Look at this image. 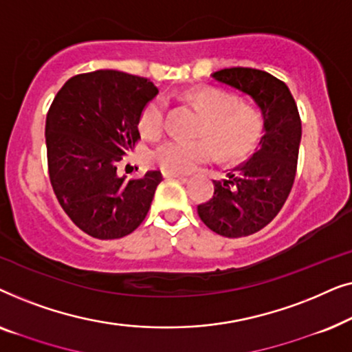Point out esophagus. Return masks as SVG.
I'll use <instances>...</instances> for the list:
<instances>
[{"label":"esophagus","mask_w":352,"mask_h":352,"mask_svg":"<svg viewBox=\"0 0 352 352\" xmlns=\"http://www.w3.org/2000/svg\"><path fill=\"white\" fill-rule=\"evenodd\" d=\"M162 176L163 177H186V175H182V173H176V171H170V170H163Z\"/></svg>","instance_id":"obj_1"}]
</instances>
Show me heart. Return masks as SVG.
<instances>
[{
    "label": "heart",
    "instance_id": "heart-1",
    "mask_svg": "<svg viewBox=\"0 0 352 352\" xmlns=\"http://www.w3.org/2000/svg\"><path fill=\"white\" fill-rule=\"evenodd\" d=\"M186 99L204 115L197 126L199 139L171 138L152 152V162L163 170L187 173L213 160L214 147L224 160L247 155L261 141L266 118L253 102L239 100L237 96L218 86H199L186 93ZM168 102L153 98L144 107L139 128L146 138H158L166 126Z\"/></svg>",
    "mask_w": 352,
    "mask_h": 352
}]
</instances>
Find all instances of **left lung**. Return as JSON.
Instances as JSON below:
<instances>
[{"instance_id": "8db88e82", "label": "left lung", "mask_w": 352, "mask_h": 352, "mask_svg": "<svg viewBox=\"0 0 352 352\" xmlns=\"http://www.w3.org/2000/svg\"><path fill=\"white\" fill-rule=\"evenodd\" d=\"M252 96L266 118L261 147L242 165L214 181L213 197L197 206L205 226L223 237H247L271 223L295 182L301 141L296 102L282 80L264 70L232 67L213 75Z\"/></svg>"}]
</instances>
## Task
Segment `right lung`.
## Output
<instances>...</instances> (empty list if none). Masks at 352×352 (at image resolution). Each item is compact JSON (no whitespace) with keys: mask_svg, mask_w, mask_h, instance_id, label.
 <instances>
[{"mask_svg":"<svg viewBox=\"0 0 352 352\" xmlns=\"http://www.w3.org/2000/svg\"><path fill=\"white\" fill-rule=\"evenodd\" d=\"M158 88L144 76L98 70L72 76L46 115L47 171L62 210L99 240L136 230L151 208L160 171L117 175L141 139L139 118Z\"/></svg>","mask_w":352,"mask_h":352,"instance_id":"1","label":"right lung"}]
</instances>
